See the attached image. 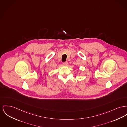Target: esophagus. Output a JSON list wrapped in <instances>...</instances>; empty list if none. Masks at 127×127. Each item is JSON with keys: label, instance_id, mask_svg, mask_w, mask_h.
<instances>
[{"label": "esophagus", "instance_id": "34e87169", "mask_svg": "<svg viewBox=\"0 0 127 127\" xmlns=\"http://www.w3.org/2000/svg\"><path fill=\"white\" fill-rule=\"evenodd\" d=\"M63 65H65V66H67V61H66L65 62L63 63Z\"/></svg>", "mask_w": 127, "mask_h": 127}]
</instances>
